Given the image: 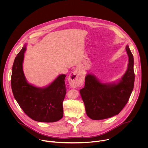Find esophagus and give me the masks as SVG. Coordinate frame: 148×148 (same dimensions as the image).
Wrapping results in <instances>:
<instances>
[{
    "label": "esophagus",
    "mask_w": 148,
    "mask_h": 148,
    "mask_svg": "<svg viewBox=\"0 0 148 148\" xmlns=\"http://www.w3.org/2000/svg\"><path fill=\"white\" fill-rule=\"evenodd\" d=\"M68 80L70 85L72 88H77L83 84L84 79L82 74L80 72L75 71L70 74Z\"/></svg>",
    "instance_id": "esophagus-1"
}]
</instances>
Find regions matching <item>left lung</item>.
I'll list each match as a JSON object with an SVG mask.
<instances>
[{
  "instance_id": "1",
  "label": "left lung",
  "mask_w": 148,
  "mask_h": 148,
  "mask_svg": "<svg viewBox=\"0 0 148 148\" xmlns=\"http://www.w3.org/2000/svg\"><path fill=\"white\" fill-rule=\"evenodd\" d=\"M126 50L128 67L119 83L103 84L92 75L86 76L84 87L80 92L90 119L103 120L118 114L128 102L134 87V72L133 56L128 45Z\"/></svg>"
}]
</instances>
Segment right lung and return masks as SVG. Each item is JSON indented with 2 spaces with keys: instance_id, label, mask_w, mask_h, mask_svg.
Here are the masks:
<instances>
[{
  "instance_id": "1",
  "label": "right lung",
  "mask_w": 148,
  "mask_h": 148,
  "mask_svg": "<svg viewBox=\"0 0 148 148\" xmlns=\"http://www.w3.org/2000/svg\"><path fill=\"white\" fill-rule=\"evenodd\" d=\"M25 51V45L18 53L12 66L11 83L14 96L24 112L32 120L44 123L58 121L63 116L65 75H60L44 88L28 84L23 71Z\"/></svg>"
}]
</instances>
